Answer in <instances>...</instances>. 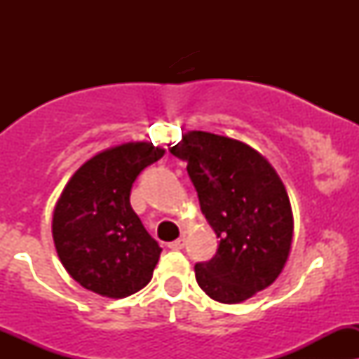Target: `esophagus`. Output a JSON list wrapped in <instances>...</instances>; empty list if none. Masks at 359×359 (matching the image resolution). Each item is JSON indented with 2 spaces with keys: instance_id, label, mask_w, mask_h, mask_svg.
Segmentation results:
<instances>
[{
  "instance_id": "1",
  "label": "esophagus",
  "mask_w": 359,
  "mask_h": 359,
  "mask_svg": "<svg viewBox=\"0 0 359 359\" xmlns=\"http://www.w3.org/2000/svg\"><path fill=\"white\" fill-rule=\"evenodd\" d=\"M184 245H186V240H184V238H179V240H175V241H172V243H168V248L182 250Z\"/></svg>"
}]
</instances>
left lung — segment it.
Segmentation results:
<instances>
[{
  "instance_id": "obj_1",
  "label": "left lung",
  "mask_w": 359,
  "mask_h": 359,
  "mask_svg": "<svg viewBox=\"0 0 359 359\" xmlns=\"http://www.w3.org/2000/svg\"><path fill=\"white\" fill-rule=\"evenodd\" d=\"M217 238L215 257L194 266L210 299L240 304L276 281L292 250L293 213L276 170L241 140L193 130L170 147Z\"/></svg>"
}]
</instances>
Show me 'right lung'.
<instances>
[{"mask_svg":"<svg viewBox=\"0 0 359 359\" xmlns=\"http://www.w3.org/2000/svg\"><path fill=\"white\" fill-rule=\"evenodd\" d=\"M165 154L153 142H126L83 163L53 208L57 255L83 288L109 299L142 290L161 248L130 205L137 175Z\"/></svg>","mask_w":359,"mask_h":359,"instance_id":"obj_1","label":"right lung"}]
</instances>
